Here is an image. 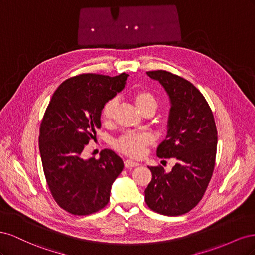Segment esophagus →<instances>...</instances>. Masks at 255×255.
I'll list each match as a JSON object with an SVG mask.
<instances>
[{"label":"esophagus","mask_w":255,"mask_h":255,"mask_svg":"<svg viewBox=\"0 0 255 255\" xmlns=\"http://www.w3.org/2000/svg\"><path fill=\"white\" fill-rule=\"evenodd\" d=\"M139 164L136 163V161L132 160V159H126L125 160V167L126 168H134V167H138Z\"/></svg>","instance_id":"esophagus-1"}]
</instances>
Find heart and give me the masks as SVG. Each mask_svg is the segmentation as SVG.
Returning a JSON list of instances; mask_svg holds the SVG:
<instances>
[{"label":"heart","instance_id":"obj_1","mask_svg":"<svg viewBox=\"0 0 255 255\" xmlns=\"http://www.w3.org/2000/svg\"><path fill=\"white\" fill-rule=\"evenodd\" d=\"M136 106L142 114L146 112H155L157 101L152 92L148 90H137L132 95ZM118 107V99L112 98L106 101L101 110V118L107 123L114 118L116 110ZM154 142V138L151 134L144 132H127L119 136L114 141L115 149L135 158L142 157L149 146Z\"/></svg>","mask_w":255,"mask_h":255}]
</instances>
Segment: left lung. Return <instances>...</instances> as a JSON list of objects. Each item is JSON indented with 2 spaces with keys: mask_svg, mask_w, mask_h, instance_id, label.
Masks as SVG:
<instances>
[{
  "mask_svg": "<svg viewBox=\"0 0 255 255\" xmlns=\"http://www.w3.org/2000/svg\"><path fill=\"white\" fill-rule=\"evenodd\" d=\"M170 99L166 139L156 151L160 158H175L172 170L149 167L152 180L144 190L145 203L166 216L188 213L202 199L210 183L217 151V128L212 110L194 85L165 70L148 71Z\"/></svg>",
  "mask_w": 255,
  "mask_h": 255,
  "instance_id": "left-lung-1",
  "label": "left lung"
}]
</instances>
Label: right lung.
I'll return each mask as SVG.
<instances>
[{
    "instance_id": "obj_1",
    "label": "right lung",
    "mask_w": 255,
    "mask_h": 255,
    "mask_svg": "<svg viewBox=\"0 0 255 255\" xmlns=\"http://www.w3.org/2000/svg\"><path fill=\"white\" fill-rule=\"evenodd\" d=\"M128 74L84 73L61 83L45 110L39 129V151L49 189L56 203L73 215L102 210L123 169L114 151L84 159L83 150L101 128L106 101L125 88Z\"/></svg>"
}]
</instances>
